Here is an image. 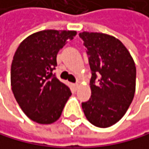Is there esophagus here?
<instances>
[{"mask_svg":"<svg viewBox=\"0 0 149 149\" xmlns=\"http://www.w3.org/2000/svg\"><path fill=\"white\" fill-rule=\"evenodd\" d=\"M72 88H73V89H74V91H77V89H78V88H79V85L76 83V84H72Z\"/></svg>","mask_w":149,"mask_h":149,"instance_id":"obj_1","label":"esophagus"}]
</instances>
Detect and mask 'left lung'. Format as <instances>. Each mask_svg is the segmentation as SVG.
I'll return each mask as SVG.
<instances>
[{
    "instance_id": "left-lung-1",
    "label": "left lung",
    "mask_w": 149,
    "mask_h": 149,
    "mask_svg": "<svg viewBox=\"0 0 149 149\" xmlns=\"http://www.w3.org/2000/svg\"><path fill=\"white\" fill-rule=\"evenodd\" d=\"M91 70V96L82 102L87 119L99 127L116 124L131 104L136 89V66L119 40L99 32H81Z\"/></svg>"
}]
</instances>
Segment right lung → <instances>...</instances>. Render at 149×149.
Wrapping results in <instances>:
<instances>
[{
  "label": "right lung",
  "instance_id": "add662e5",
  "mask_svg": "<svg viewBox=\"0 0 149 149\" xmlns=\"http://www.w3.org/2000/svg\"><path fill=\"white\" fill-rule=\"evenodd\" d=\"M75 35L74 31L55 30L33 33L19 45L13 56L11 89L22 111L35 122H55L71 95L53 70L58 50Z\"/></svg>",
  "mask_w": 149,
  "mask_h": 149
}]
</instances>
